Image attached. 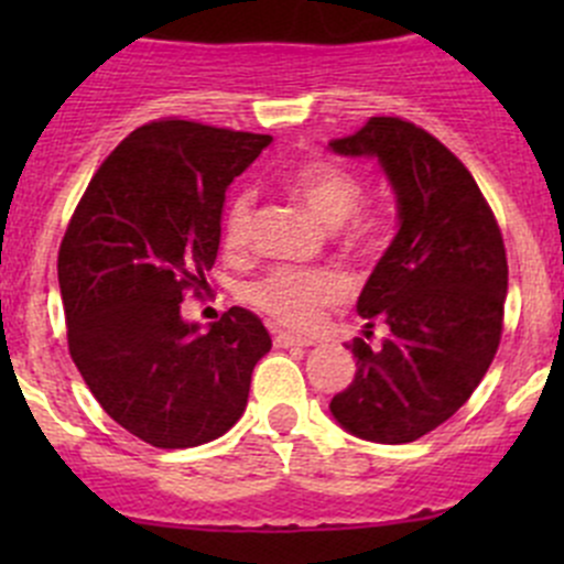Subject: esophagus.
Here are the masks:
<instances>
[{
  "instance_id": "34e87169",
  "label": "esophagus",
  "mask_w": 564,
  "mask_h": 564,
  "mask_svg": "<svg viewBox=\"0 0 564 564\" xmlns=\"http://www.w3.org/2000/svg\"><path fill=\"white\" fill-rule=\"evenodd\" d=\"M275 346H281V349H289V346H314V340L311 338H300V335H292V333H275Z\"/></svg>"
}]
</instances>
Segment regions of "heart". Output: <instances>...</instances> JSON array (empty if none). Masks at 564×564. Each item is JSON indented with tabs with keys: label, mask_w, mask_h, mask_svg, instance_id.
<instances>
[{
	"label": "heart",
	"mask_w": 564,
	"mask_h": 564,
	"mask_svg": "<svg viewBox=\"0 0 564 564\" xmlns=\"http://www.w3.org/2000/svg\"><path fill=\"white\" fill-rule=\"evenodd\" d=\"M289 196L297 198L305 209L324 226V229H340L349 224L362 207V182L349 169L335 166L327 161L303 163L292 169L283 180ZM256 196L250 191H240L231 196L224 213V248L229 253H240L248 248L253 235ZM346 246L351 250H366L371 246V231L366 224H351L346 231ZM349 289L346 281L335 272L314 270H272L259 281L248 283L246 300L256 311L270 316L272 322L292 329H311L324 311L344 303Z\"/></svg>",
	"instance_id": "obj_1"
}]
</instances>
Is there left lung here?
Masks as SVG:
<instances>
[{
	"mask_svg": "<svg viewBox=\"0 0 564 564\" xmlns=\"http://www.w3.org/2000/svg\"><path fill=\"white\" fill-rule=\"evenodd\" d=\"M344 158H373L398 204V231L357 300L388 327L371 349L351 344L357 371L329 401L340 429L403 445L458 412L486 377L502 338L508 259L494 213L442 141L398 117H371L329 141Z\"/></svg>",
	"mask_w": 564,
	"mask_h": 564,
	"instance_id": "left-lung-1",
	"label": "left lung"
}]
</instances>
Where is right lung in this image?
Here are the masks:
<instances>
[{
    "label": "right lung",
    "instance_id": "obj_1",
    "mask_svg": "<svg viewBox=\"0 0 564 564\" xmlns=\"http://www.w3.org/2000/svg\"><path fill=\"white\" fill-rule=\"evenodd\" d=\"M270 141L187 119L141 124L106 158L65 231L56 270L73 362L108 417L152 447L224 436L272 346L246 308L207 333L180 308L187 289L207 286L226 191Z\"/></svg>",
    "mask_w": 564,
    "mask_h": 564
}]
</instances>
